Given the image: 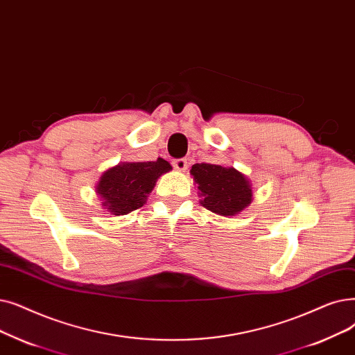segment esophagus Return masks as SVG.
Listing matches in <instances>:
<instances>
[{
	"mask_svg": "<svg viewBox=\"0 0 355 355\" xmlns=\"http://www.w3.org/2000/svg\"><path fill=\"white\" fill-rule=\"evenodd\" d=\"M173 165H174V168L177 169V171H180V173H184L189 168L187 159H182V158L181 159H174Z\"/></svg>",
	"mask_w": 355,
	"mask_h": 355,
	"instance_id": "obj_1",
	"label": "esophagus"
}]
</instances>
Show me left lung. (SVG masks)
I'll list each match as a JSON object with an SVG mask.
<instances>
[{"label":"left lung","instance_id":"1","mask_svg":"<svg viewBox=\"0 0 355 355\" xmlns=\"http://www.w3.org/2000/svg\"><path fill=\"white\" fill-rule=\"evenodd\" d=\"M190 174L202 197L200 205L216 214L225 218L236 216L252 202L250 178L234 166L194 164Z\"/></svg>","mask_w":355,"mask_h":355}]
</instances>
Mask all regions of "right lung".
I'll use <instances>...</instances> for the list:
<instances>
[{
	"label": "right lung",
	"mask_w": 355,
	"mask_h": 355,
	"mask_svg": "<svg viewBox=\"0 0 355 355\" xmlns=\"http://www.w3.org/2000/svg\"><path fill=\"white\" fill-rule=\"evenodd\" d=\"M171 169L173 166L162 158L152 162H120L101 174L96 193L110 214H128L146 203L157 180Z\"/></svg>",
	"instance_id": "obj_1"
}]
</instances>
